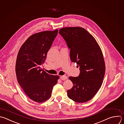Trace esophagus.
I'll use <instances>...</instances> for the list:
<instances>
[{
  "label": "esophagus",
  "mask_w": 124,
  "mask_h": 124,
  "mask_svg": "<svg viewBox=\"0 0 124 124\" xmlns=\"http://www.w3.org/2000/svg\"><path fill=\"white\" fill-rule=\"evenodd\" d=\"M67 76L66 75H62V76H60V79L62 80H66L67 79Z\"/></svg>",
  "instance_id": "obj_1"
}]
</instances>
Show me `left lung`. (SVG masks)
Returning a JSON list of instances; mask_svg holds the SVG:
<instances>
[{
  "instance_id": "obj_1",
  "label": "left lung",
  "mask_w": 124,
  "mask_h": 124,
  "mask_svg": "<svg viewBox=\"0 0 124 124\" xmlns=\"http://www.w3.org/2000/svg\"><path fill=\"white\" fill-rule=\"evenodd\" d=\"M59 33L70 49L71 61L76 62L80 70L78 77H69L73 86L68 90V96L78 103L89 101L103 81L105 63L102 50L94 37L83 28L65 27Z\"/></svg>"
}]
</instances>
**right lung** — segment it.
Masks as SVG:
<instances>
[{"instance_id": "right-lung-1", "label": "right lung", "mask_w": 124, "mask_h": 124, "mask_svg": "<svg viewBox=\"0 0 124 124\" xmlns=\"http://www.w3.org/2000/svg\"><path fill=\"white\" fill-rule=\"evenodd\" d=\"M57 33L56 29L31 35L23 44L17 56L16 72L18 83L25 94L37 103L50 98L59 78L47 73L40 67L44 63Z\"/></svg>"}]
</instances>
